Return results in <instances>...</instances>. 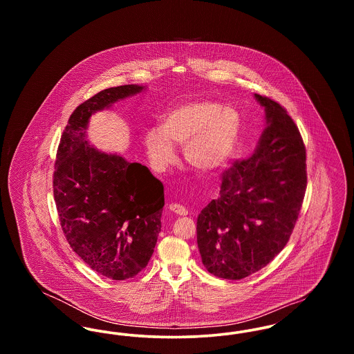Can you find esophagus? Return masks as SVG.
<instances>
[{"label":"esophagus","mask_w":354,"mask_h":354,"mask_svg":"<svg viewBox=\"0 0 354 354\" xmlns=\"http://www.w3.org/2000/svg\"><path fill=\"white\" fill-rule=\"evenodd\" d=\"M169 209L171 212H174V214H176V215H180V216H185V215L188 214V211L185 209L183 205L176 204V203H171V204H169Z\"/></svg>","instance_id":"esophagus-1"}]
</instances>
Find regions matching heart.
<instances>
[{
    "label": "heart",
    "instance_id": "heart-1",
    "mask_svg": "<svg viewBox=\"0 0 354 354\" xmlns=\"http://www.w3.org/2000/svg\"><path fill=\"white\" fill-rule=\"evenodd\" d=\"M241 134V115L234 106L215 101L188 102L165 115L160 127L145 135V147L152 167L167 169L174 163L175 146H185L187 163L202 174L225 169Z\"/></svg>",
    "mask_w": 354,
    "mask_h": 354
}]
</instances>
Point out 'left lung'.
<instances>
[{"mask_svg":"<svg viewBox=\"0 0 354 354\" xmlns=\"http://www.w3.org/2000/svg\"><path fill=\"white\" fill-rule=\"evenodd\" d=\"M266 129L248 159L223 174L219 196L198 216V248L209 273L240 280L264 268L286 247L303 204V138L277 102L254 94Z\"/></svg>","mask_w":354,"mask_h":354,"instance_id":"8db88e82","label":"left lung"}]
</instances>
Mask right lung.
Instances as JSON below:
<instances>
[{
	"instance_id": "right-lung-1",
	"label": "right lung",
	"mask_w": 354,
	"mask_h": 354,
	"mask_svg": "<svg viewBox=\"0 0 354 354\" xmlns=\"http://www.w3.org/2000/svg\"><path fill=\"white\" fill-rule=\"evenodd\" d=\"M145 88L110 87L80 104L68 118L54 166V199L70 247L111 280L134 277L149 264L162 228L165 192L146 166L93 146L87 127L93 114Z\"/></svg>"
}]
</instances>
